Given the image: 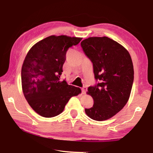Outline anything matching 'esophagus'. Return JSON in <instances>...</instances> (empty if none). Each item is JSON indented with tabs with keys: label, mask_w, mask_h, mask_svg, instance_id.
Masks as SVG:
<instances>
[{
	"label": "esophagus",
	"mask_w": 153,
	"mask_h": 153,
	"mask_svg": "<svg viewBox=\"0 0 153 153\" xmlns=\"http://www.w3.org/2000/svg\"><path fill=\"white\" fill-rule=\"evenodd\" d=\"M87 90V88L86 86H84L82 88V94H85V92H86Z\"/></svg>",
	"instance_id": "obj_1"
}]
</instances>
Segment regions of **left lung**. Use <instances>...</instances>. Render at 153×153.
Wrapping results in <instances>:
<instances>
[{"mask_svg":"<svg viewBox=\"0 0 153 153\" xmlns=\"http://www.w3.org/2000/svg\"><path fill=\"white\" fill-rule=\"evenodd\" d=\"M81 46L92 61L98 81L88 88L94 105L85 108V112L92 120H108L122 109L130 96L134 74L130 55L122 45L106 36L86 38Z\"/></svg>","mask_w":153,"mask_h":153,"instance_id":"left-lung-1","label":"left lung"}]
</instances>
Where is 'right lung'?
Wrapping results in <instances>:
<instances>
[{"label": "right lung", "instance_id": "add662e5", "mask_svg": "<svg viewBox=\"0 0 153 153\" xmlns=\"http://www.w3.org/2000/svg\"><path fill=\"white\" fill-rule=\"evenodd\" d=\"M82 39L50 36L28 51L22 68V90L28 104L42 117L59 115L71 97L81 93L79 88L61 81L60 76L67 50Z\"/></svg>", "mask_w": 153, "mask_h": 153}]
</instances>
